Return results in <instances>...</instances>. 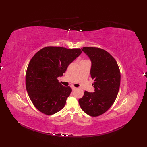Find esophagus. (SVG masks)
Wrapping results in <instances>:
<instances>
[{
    "instance_id": "obj_1",
    "label": "esophagus",
    "mask_w": 147,
    "mask_h": 147,
    "mask_svg": "<svg viewBox=\"0 0 147 147\" xmlns=\"http://www.w3.org/2000/svg\"><path fill=\"white\" fill-rule=\"evenodd\" d=\"M71 88H72V90H73V91H74V90H76V89H77V88H76V87H74V86H72Z\"/></svg>"
}]
</instances>
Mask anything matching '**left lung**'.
I'll return each instance as SVG.
<instances>
[{"mask_svg": "<svg viewBox=\"0 0 147 147\" xmlns=\"http://www.w3.org/2000/svg\"><path fill=\"white\" fill-rule=\"evenodd\" d=\"M82 51L92 61L90 74L95 92L85 91L79 104L86 114L99 116L108 111L116 99L119 90L121 73L115 59L105 50L85 47Z\"/></svg>", "mask_w": 147, "mask_h": 147, "instance_id": "left-lung-1", "label": "left lung"}]
</instances>
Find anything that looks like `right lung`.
I'll list each match as a JSON object with an SVG mask.
<instances>
[{
    "label": "right lung",
    "mask_w": 147,
    "mask_h": 147,
    "mask_svg": "<svg viewBox=\"0 0 147 147\" xmlns=\"http://www.w3.org/2000/svg\"><path fill=\"white\" fill-rule=\"evenodd\" d=\"M80 49L46 47L31 59L26 73V88L35 107L51 115L63 109L72 89L64 86L57 78L81 54Z\"/></svg>",
    "instance_id": "add662e5"
}]
</instances>
